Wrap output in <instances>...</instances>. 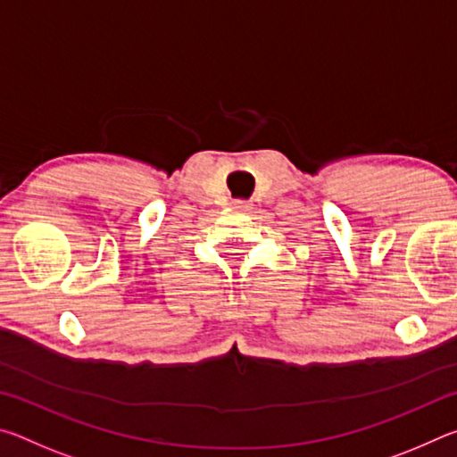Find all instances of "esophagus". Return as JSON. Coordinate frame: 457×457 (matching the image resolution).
Wrapping results in <instances>:
<instances>
[{
  "instance_id": "esophagus-1",
  "label": "esophagus",
  "mask_w": 457,
  "mask_h": 457,
  "mask_svg": "<svg viewBox=\"0 0 457 457\" xmlns=\"http://www.w3.org/2000/svg\"><path fill=\"white\" fill-rule=\"evenodd\" d=\"M234 210H239V212H250V210H252V204H247V201H236V204H234Z\"/></svg>"
}]
</instances>
